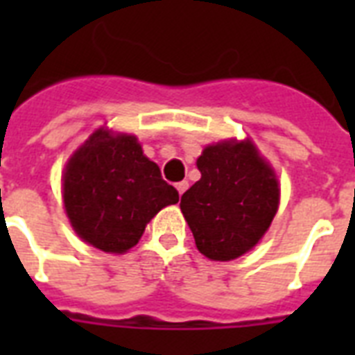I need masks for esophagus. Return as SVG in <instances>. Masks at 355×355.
<instances>
[{
    "label": "esophagus",
    "mask_w": 355,
    "mask_h": 355,
    "mask_svg": "<svg viewBox=\"0 0 355 355\" xmlns=\"http://www.w3.org/2000/svg\"><path fill=\"white\" fill-rule=\"evenodd\" d=\"M186 189H188V180H182V182H178L177 184V191L180 195L184 193V191H186Z\"/></svg>",
    "instance_id": "obj_1"
}]
</instances>
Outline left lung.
<instances>
[{"label":"left lung","mask_w":355,"mask_h":355,"mask_svg":"<svg viewBox=\"0 0 355 355\" xmlns=\"http://www.w3.org/2000/svg\"><path fill=\"white\" fill-rule=\"evenodd\" d=\"M197 167L200 180L180 199L195 245L214 261L239 258L275 219L280 202L275 171L250 139L208 145Z\"/></svg>","instance_id":"left-lung-1"}]
</instances>
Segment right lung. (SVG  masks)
<instances>
[{"label": "right lung", "mask_w": 355, "mask_h": 355, "mask_svg": "<svg viewBox=\"0 0 355 355\" xmlns=\"http://www.w3.org/2000/svg\"><path fill=\"white\" fill-rule=\"evenodd\" d=\"M64 208L83 241L123 254L178 191L141 150L136 136L99 128L69 158L62 177Z\"/></svg>", "instance_id": "obj_1"}]
</instances>
